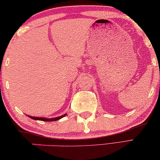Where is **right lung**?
Returning <instances> with one entry per match:
<instances>
[{
	"instance_id": "right-lung-1",
	"label": "right lung",
	"mask_w": 160,
	"mask_h": 160,
	"mask_svg": "<svg viewBox=\"0 0 160 160\" xmlns=\"http://www.w3.org/2000/svg\"><path fill=\"white\" fill-rule=\"evenodd\" d=\"M67 115V113L64 114L62 116H59V117H56V118H42V117H34V116H28V117L34 119V120H39V121H57L59 119H60L62 118H63L64 116H65Z\"/></svg>"
}]
</instances>
